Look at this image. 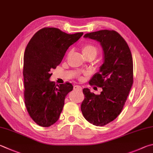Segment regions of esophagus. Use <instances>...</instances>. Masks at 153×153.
I'll use <instances>...</instances> for the list:
<instances>
[{"label": "esophagus", "mask_w": 153, "mask_h": 153, "mask_svg": "<svg viewBox=\"0 0 153 153\" xmlns=\"http://www.w3.org/2000/svg\"><path fill=\"white\" fill-rule=\"evenodd\" d=\"M82 87L78 85H75L74 86V90H77V91H81L82 90Z\"/></svg>", "instance_id": "1"}]
</instances>
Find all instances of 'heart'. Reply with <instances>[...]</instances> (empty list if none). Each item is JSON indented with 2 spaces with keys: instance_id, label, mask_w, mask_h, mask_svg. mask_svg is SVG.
I'll return each instance as SVG.
<instances>
[{
  "instance_id": "1",
  "label": "heart",
  "mask_w": 153,
  "mask_h": 153,
  "mask_svg": "<svg viewBox=\"0 0 153 153\" xmlns=\"http://www.w3.org/2000/svg\"><path fill=\"white\" fill-rule=\"evenodd\" d=\"M82 51L85 57L94 56L96 57L98 53V49L96 47L91 43H85L82 46Z\"/></svg>"
}]
</instances>
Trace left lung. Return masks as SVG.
<instances>
[{
	"instance_id": "1",
	"label": "left lung",
	"mask_w": 153,
	"mask_h": 153,
	"mask_svg": "<svg viewBox=\"0 0 153 153\" xmlns=\"http://www.w3.org/2000/svg\"><path fill=\"white\" fill-rule=\"evenodd\" d=\"M84 37L100 43L104 62L89 82L91 86L102 88V91L96 95L84 88L81 110L89 123L102 126L115 120L123 109L133 84L132 57L126 41L115 30L86 33Z\"/></svg>"
}]
</instances>
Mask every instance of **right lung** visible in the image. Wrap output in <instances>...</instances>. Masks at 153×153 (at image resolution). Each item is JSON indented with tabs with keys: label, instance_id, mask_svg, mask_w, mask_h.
Masks as SVG:
<instances>
[{
	"label": "right lung",
	"instance_id": "right-lung-1",
	"mask_svg": "<svg viewBox=\"0 0 153 153\" xmlns=\"http://www.w3.org/2000/svg\"><path fill=\"white\" fill-rule=\"evenodd\" d=\"M83 34H68L55 27H44L27 44L23 64L25 104L30 117L39 126L49 127L59 118L65 96L73 85L50 82V71L60 64L69 47Z\"/></svg>",
	"mask_w": 153,
	"mask_h": 153
}]
</instances>
